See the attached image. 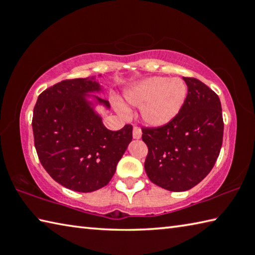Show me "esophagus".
<instances>
[{"mask_svg": "<svg viewBox=\"0 0 255 255\" xmlns=\"http://www.w3.org/2000/svg\"><path fill=\"white\" fill-rule=\"evenodd\" d=\"M132 137L135 138V139H139V138L141 137V130H140L139 127L133 126V128H132Z\"/></svg>", "mask_w": 255, "mask_h": 255, "instance_id": "34e87169", "label": "esophagus"}]
</instances>
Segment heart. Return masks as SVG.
Listing matches in <instances>:
<instances>
[{
	"instance_id": "1",
	"label": "heart",
	"mask_w": 255,
	"mask_h": 255,
	"mask_svg": "<svg viewBox=\"0 0 255 255\" xmlns=\"http://www.w3.org/2000/svg\"><path fill=\"white\" fill-rule=\"evenodd\" d=\"M128 103L141 107V117L149 126L159 127L173 119L187 98V86L180 79L156 76L132 86L125 94ZM119 110L125 111L123 106Z\"/></svg>"
}]
</instances>
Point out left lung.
Wrapping results in <instances>:
<instances>
[{
    "mask_svg": "<svg viewBox=\"0 0 255 255\" xmlns=\"http://www.w3.org/2000/svg\"><path fill=\"white\" fill-rule=\"evenodd\" d=\"M188 94L179 114L159 127H143L147 145L145 171L154 184L185 191L204 180L221 152L224 122L221 100L195 77H183Z\"/></svg>",
    "mask_w": 255,
    "mask_h": 255,
    "instance_id": "left-lung-1",
    "label": "left lung"
}]
</instances>
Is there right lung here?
<instances>
[{
	"label": "right lung",
	"instance_id": "obj_1",
	"mask_svg": "<svg viewBox=\"0 0 255 255\" xmlns=\"http://www.w3.org/2000/svg\"><path fill=\"white\" fill-rule=\"evenodd\" d=\"M100 90L94 77L64 80L41 92L33 108L34 147L41 165L73 191L92 192L109 183L132 139L131 125L109 130L85 100L86 93Z\"/></svg>",
	"mask_w": 255,
	"mask_h": 255
}]
</instances>
